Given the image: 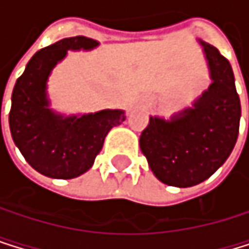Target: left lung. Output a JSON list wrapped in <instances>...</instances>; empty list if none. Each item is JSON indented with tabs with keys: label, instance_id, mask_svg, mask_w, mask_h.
Masks as SVG:
<instances>
[{
	"label": "left lung",
	"instance_id": "obj_1",
	"mask_svg": "<svg viewBox=\"0 0 249 249\" xmlns=\"http://www.w3.org/2000/svg\"><path fill=\"white\" fill-rule=\"evenodd\" d=\"M200 44L212 79L208 91L170 121L151 116L139 140L154 175L179 188L211 178L231 154L239 134L241 100L231 65L216 47Z\"/></svg>",
	"mask_w": 249,
	"mask_h": 249
}]
</instances>
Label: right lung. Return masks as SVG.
Returning a JSON list of instances; mask_svg holds the SVG:
<instances>
[{"mask_svg":"<svg viewBox=\"0 0 249 249\" xmlns=\"http://www.w3.org/2000/svg\"><path fill=\"white\" fill-rule=\"evenodd\" d=\"M97 46L98 41L83 36L59 40L38 51L16 80L8 115L12 137L28 164L44 176L71 179L89 170L107 133L125 121L124 110L62 116L49 109L46 83L53 67L67 51Z\"/></svg>","mask_w":249,"mask_h":249,"instance_id":"obj_1","label":"right lung"}]
</instances>
